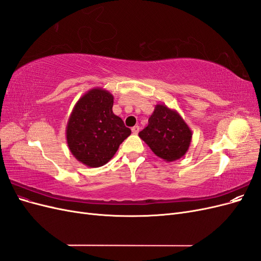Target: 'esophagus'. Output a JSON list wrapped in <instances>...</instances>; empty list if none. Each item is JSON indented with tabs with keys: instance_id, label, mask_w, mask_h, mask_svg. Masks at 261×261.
Returning <instances> with one entry per match:
<instances>
[{
	"instance_id": "1",
	"label": "esophagus",
	"mask_w": 261,
	"mask_h": 261,
	"mask_svg": "<svg viewBox=\"0 0 261 261\" xmlns=\"http://www.w3.org/2000/svg\"><path fill=\"white\" fill-rule=\"evenodd\" d=\"M132 132H133L134 135H137V134L139 133V126H138V125H135V126H134V127L132 128Z\"/></svg>"
}]
</instances>
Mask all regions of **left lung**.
I'll list each match as a JSON object with an SVG mask.
<instances>
[{"label":"left lung","instance_id":"8db88e82","mask_svg":"<svg viewBox=\"0 0 261 261\" xmlns=\"http://www.w3.org/2000/svg\"><path fill=\"white\" fill-rule=\"evenodd\" d=\"M138 135L156 156L173 162L188 151L193 132L176 110L156 105L148 125Z\"/></svg>","mask_w":261,"mask_h":261}]
</instances>
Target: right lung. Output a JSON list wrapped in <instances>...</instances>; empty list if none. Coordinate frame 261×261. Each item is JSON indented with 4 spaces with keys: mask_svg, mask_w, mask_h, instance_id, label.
Instances as JSON below:
<instances>
[{
    "mask_svg": "<svg viewBox=\"0 0 261 261\" xmlns=\"http://www.w3.org/2000/svg\"><path fill=\"white\" fill-rule=\"evenodd\" d=\"M113 96L108 90L92 88L76 102L66 125L69 151L89 168L108 163L132 132L113 113Z\"/></svg>",
    "mask_w": 261,
    "mask_h": 261,
    "instance_id": "right-lung-1",
    "label": "right lung"
}]
</instances>
